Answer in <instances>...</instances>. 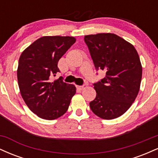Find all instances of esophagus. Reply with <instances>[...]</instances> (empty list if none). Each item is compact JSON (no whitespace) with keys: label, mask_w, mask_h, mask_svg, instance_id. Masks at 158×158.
Segmentation results:
<instances>
[{"label":"esophagus","mask_w":158,"mask_h":158,"mask_svg":"<svg viewBox=\"0 0 158 158\" xmlns=\"http://www.w3.org/2000/svg\"><path fill=\"white\" fill-rule=\"evenodd\" d=\"M87 87V85L86 84H84L83 85H77V88H78V89L79 90H83L85 89V88Z\"/></svg>","instance_id":"1"}]
</instances>
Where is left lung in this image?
<instances>
[{"label":"left lung","mask_w":158,"mask_h":158,"mask_svg":"<svg viewBox=\"0 0 158 158\" xmlns=\"http://www.w3.org/2000/svg\"><path fill=\"white\" fill-rule=\"evenodd\" d=\"M97 70L106 71V77L94 83L96 98L90 109L105 119L123 115L135 102L142 79V65L131 44L114 33L85 35Z\"/></svg>","instance_id":"left-lung-1"}]
</instances>
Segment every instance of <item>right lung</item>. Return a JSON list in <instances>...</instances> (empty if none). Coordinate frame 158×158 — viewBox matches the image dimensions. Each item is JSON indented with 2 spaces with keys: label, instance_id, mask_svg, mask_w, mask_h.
<instances>
[{
  "label": "right lung",
  "instance_id": "1",
  "mask_svg": "<svg viewBox=\"0 0 158 158\" xmlns=\"http://www.w3.org/2000/svg\"><path fill=\"white\" fill-rule=\"evenodd\" d=\"M76 42L71 36H44L22 52L17 70L21 97L28 108L40 118L55 119L66 113L76 87L60 77L58 62Z\"/></svg>",
  "mask_w": 158,
  "mask_h": 158
}]
</instances>
